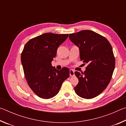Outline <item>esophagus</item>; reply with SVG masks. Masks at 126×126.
I'll use <instances>...</instances> for the list:
<instances>
[{
    "instance_id": "1",
    "label": "esophagus",
    "mask_w": 126,
    "mask_h": 126,
    "mask_svg": "<svg viewBox=\"0 0 126 126\" xmlns=\"http://www.w3.org/2000/svg\"><path fill=\"white\" fill-rule=\"evenodd\" d=\"M69 74H70V76H74V71H73V69H70Z\"/></svg>"
}]
</instances>
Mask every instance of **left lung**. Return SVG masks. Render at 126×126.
<instances>
[{
  "instance_id": "8db88e82",
  "label": "left lung",
  "mask_w": 126,
  "mask_h": 126,
  "mask_svg": "<svg viewBox=\"0 0 126 126\" xmlns=\"http://www.w3.org/2000/svg\"><path fill=\"white\" fill-rule=\"evenodd\" d=\"M69 37L79 49L80 61L88 64L84 72L74 73L79 80L74 91L83 98H93L107 88L111 79L115 67L112 47L105 37L89 30L69 34Z\"/></svg>"
}]
</instances>
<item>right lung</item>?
<instances>
[{
    "mask_svg": "<svg viewBox=\"0 0 126 126\" xmlns=\"http://www.w3.org/2000/svg\"><path fill=\"white\" fill-rule=\"evenodd\" d=\"M68 34L47 33L28 42L21 54L25 79L34 93L43 99H49L59 92L63 82L69 76V68L61 71L52 65L58 47Z\"/></svg>",
    "mask_w": 126,
    "mask_h": 126,
    "instance_id": "obj_1",
    "label": "right lung"
}]
</instances>
